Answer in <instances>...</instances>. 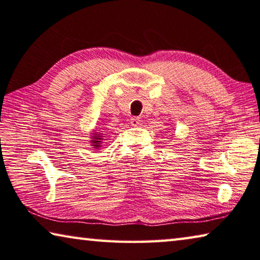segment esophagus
<instances>
[{
    "instance_id": "obj_1",
    "label": "esophagus",
    "mask_w": 260,
    "mask_h": 260,
    "mask_svg": "<svg viewBox=\"0 0 260 260\" xmlns=\"http://www.w3.org/2000/svg\"><path fill=\"white\" fill-rule=\"evenodd\" d=\"M130 123H131V125L133 126H138L139 125V123H140V118L139 117H131L130 118Z\"/></svg>"
}]
</instances>
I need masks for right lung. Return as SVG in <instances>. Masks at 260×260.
<instances>
[{"instance_id": "1", "label": "right lung", "mask_w": 260, "mask_h": 260, "mask_svg": "<svg viewBox=\"0 0 260 260\" xmlns=\"http://www.w3.org/2000/svg\"><path fill=\"white\" fill-rule=\"evenodd\" d=\"M91 136V145H92V147L94 148V150H98V148H100L101 147V143H102V138H104V134H99V133H96L95 130H93V133H92V135H90Z\"/></svg>"}]
</instances>
